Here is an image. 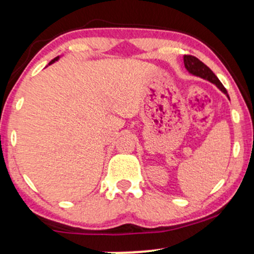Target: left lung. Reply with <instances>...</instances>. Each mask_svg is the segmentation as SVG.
<instances>
[{
  "mask_svg": "<svg viewBox=\"0 0 254 254\" xmlns=\"http://www.w3.org/2000/svg\"><path fill=\"white\" fill-rule=\"evenodd\" d=\"M184 64H185L186 70L190 72V74L194 75V76L202 77V78H204V80L209 81V82L216 84L217 88L220 89L221 92H223L229 99L228 93H227V89L224 88L223 84L221 83V81L218 80L216 75L211 71V69L209 68V66H206L205 64L202 62V61H199L197 57H194V56L186 55V56H184Z\"/></svg>",
  "mask_w": 254,
  "mask_h": 254,
  "instance_id": "left-lung-1",
  "label": "left lung"
}]
</instances>
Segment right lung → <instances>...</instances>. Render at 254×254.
I'll list each match as a JSON object with an SVG mask.
<instances>
[{
	"label": "right lung",
	"instance_id": "add662e5",
	"mask_svg": "<svg viewBox=\"0 0 254 254\" xmlns=\"http://www.w3.org/2000/svg\"><path fill=\"white\" fill-rule=\"evenodd\" d=\"M58 60H60V56H57L56 58H54V60H52V61H51V62H50V63H49V65H50V64H52V63H55V62H56V61H58Z\"/></svg>",
	"mask_w": 254,
	"mask_h": 254
}]
</instances>
